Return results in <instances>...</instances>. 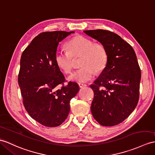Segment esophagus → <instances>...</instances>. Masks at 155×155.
Returning <instances> with one entry per match:
<instances>
[{
	"instance_id": "1",
	"label": "esophagus",
	"mask_w": 155,
	"mask_h": 155,
	"mask_svg": "<svg viewBox=\"0 0 155 155\" xmlns=\"http://www.w3.org/2000/svg\"><path fill=\"white\" fill-rule=\"evenodd\" d=\"M78 86L80 88H83V87H85V86H86L87 85L85 84H82V83H78Z\"/></svg>"
}]
</instances>
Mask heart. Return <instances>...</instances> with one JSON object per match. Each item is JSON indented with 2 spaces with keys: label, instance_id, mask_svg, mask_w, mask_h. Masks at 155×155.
Returning a JSON list of instances; mask_svg holds the SVG:
<instances>
[{
  "label": "heart",
  "instance_id": "1",
  "mask_svg": "<svg viewBox=\"0 0 155 155\" xmlns=\"http://www.w3.org/2000/svg\"><path fill=\"white\" fill-rule=\"evenodd\" d=\"M67 51L57 50L55 53L57 65L64 73H71L73 67V58L81 56L77 70L69 77V80L77 82H86L94 77L96 73L102 72L107 64L108 55L102 44L94 42L91 39L83 35H77L71 39L66 44Z\"/></svg>",
  "mask_w": 155,
  "mask_h": 155
}]
</instances>
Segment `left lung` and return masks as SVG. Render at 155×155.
Segmentation results:
<instances>
[{
  "instance_id": "obj_1",
  "label": "left lung",
  "mask_w": 155,
  "mask_h": 155,
  "mask_svg": "<svg viewBox=\"0 0 155 155\" xmlns=\"http://www.w3.org/2000/svg\"><path fill=\"white\" fill-rule=\"evenodd\" d=\"M106 47L108 59L91 85L94 93L93 117L103 126L121 124L137 105L141 73L134 49L120 35L104 30L84 31Z\"/></svg>"
}]
</instances>
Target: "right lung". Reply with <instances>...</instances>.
I'll return each instance as SVG.
<instances>
[{"instance_id": "right-lung-1", "label": "right lung", "mask_w": 155, "mask_h": 155, "mask_svg": "<svg viewBox=\"0 0 155 155\" xmlns=\"http://www.w3.org/2000/svg\"><path fill=\"white\" fill-rule=\"evenodd\" d=\"M73 32H42L21 56L18 81L23 104L34 120L47 127L59 126L66 120L71 100L79 91L76 82L64 85L65 78L55 62L59 43Z\"/></svg>"}]
</instances>
